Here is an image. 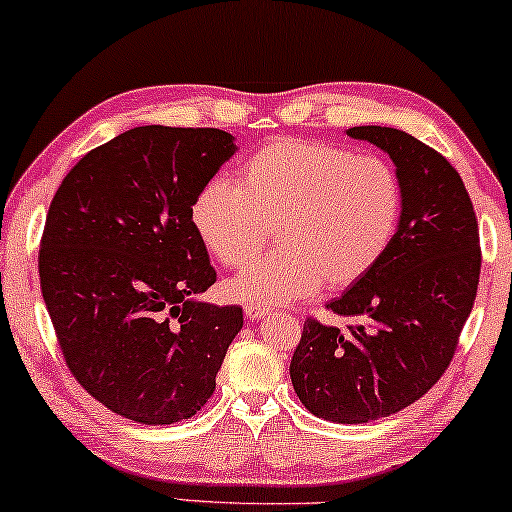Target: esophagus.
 Listing matches in <instances>:
<instances>
[{
    "mask_svg": "<svg viewBox=\"0 0 512 512\" xmlns=\"http://www.w3.org/2000/svg\"><path fill=\"white\" fill-rule=\"evenodd\" d=\"M244 314H247L249 321H256L261 319L263 314H268V307L261 303H244Z\"/></svg>",
    "mask_w": 512,
    "mask_h": 512,
    "instance_id": "esophagus-1",
    "label": "esophagus"
}]
</instances>
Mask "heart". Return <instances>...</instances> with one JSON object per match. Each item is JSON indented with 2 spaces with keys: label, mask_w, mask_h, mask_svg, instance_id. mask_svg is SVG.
Here are the masks:
<instances>
[{
  "label": "heart",
  "mask_w": 512,
  "mask_h": 512,
  "mask_svg": "<svg viewBox=\"0 0 512 512\" xmlns=\"http://www.w3.org/2000/svg\"><path fill=\"white\" fill-rule=\"evenodd\" d=\"M403 186L380 156L300 139H279L244 160L237 186L209 179L191 221L226 268L254 261L272 240L282 247L228 284L251 303L305 298L324 282L347 289L387 254L401 226Z\"/></svg>",
  "instance_id": "1"
}]
</instances>
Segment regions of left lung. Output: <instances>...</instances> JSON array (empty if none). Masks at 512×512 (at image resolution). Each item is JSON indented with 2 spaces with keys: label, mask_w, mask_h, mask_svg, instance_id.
<instances>
[{
  "label": "left lung",
  "mask_w": 512,
  "mask_h": 512,
  "mask_svg": "<svg viewBox=\"0 0 512 512\" xmlns=\"http://www.w3.org/2000/svg\"><path fill=\"white\" fill-rule=\"evenodd\" d=\"M347 135L394 160L401 226L382 261L326 305L354 324L305 319L291 382L312 415L366 424L408 408L443 377L473 310L482 254L471 195L445 156L396 128L359 125Z\"/></svg>",
  "instance_id": "8db88e82"
}]
</instances>
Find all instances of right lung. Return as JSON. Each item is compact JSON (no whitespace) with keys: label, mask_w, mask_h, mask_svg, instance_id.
<instances>
[{"label":"right lung","mask_w":512,"mask_h":512,"mask_svg":"<svg viewBox=\"0 0 512 512\" xmlns=\"http://www.w3.org/2000/svg\"><path fill=\"white\" fill-rule=\"evenodd\" d=\"M233 153L223 130L142 125L88 151L48 207L39 279L62 356L132 422L193 417L242 328V307L193 298L216 270L191 207Z\"/></svg>","instance_id":"right-lung-1"}]
</instances>
